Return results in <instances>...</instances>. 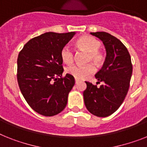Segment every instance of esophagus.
Segmentation results:
<instances>
[{"label": "esophagus", "mask_w": 147, "mask_h": 147, "mask_svg": "<svg viewBox=\"0 0 147 147\" xmlns=\"http://www.w3.org/2000/svg\"><path fill=\"white\" fill-rule=\"evenodd\" d=\"M79 80L78 79H76V78H75V82H76V83H78V82H79Z\"/></svg>", "instance_id": "1"}]
</instances>
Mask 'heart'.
I'll list each match as a JSON object with an SVG mask.
<instances>
[{"instance_id":"obj_1","label":"heart","mask_w":147,"mask_h":147,"mask_svg":"<svg viewBox=\"0 0 147 147\" xmlns=\"http://www.w3.org/2000/svg\"><path fill=\"white\" fill-rule=\"evenodd\" d=\"M76 46L81 50L88 53L87 62H93L94 65H100L104 61V55L99 49L101 43L98 40L92 36H82L76 40ZM61 58L65 64L70 65L74 59V49L69 45H65L61 51ZM67 74L72 75L75 78H86L95 71V67L92 64L87 65H73L66 69Z\"/></svg>"}]
</instances>
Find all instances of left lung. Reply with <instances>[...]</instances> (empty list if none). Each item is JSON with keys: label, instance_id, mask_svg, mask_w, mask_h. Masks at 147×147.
I'll return each mask as SVG.
<instances>
[{"label": "left lung", "instance_id": "8db88e82", "mask_svg": "<svg viewBox=\"0 0 147 147\" xmlns=\"http://www.w3.org/2000/svg\"><path fill=\"white\" fill-rule=\"evenodd\" d=\"M102 41L106 49V59L102 68L95 74L100 87L86 82L83 92L87 110L98 117H107L118 110L128 93L132 74L130 54L121 41L108 33L92 32Z\"/></svg>", "mask_w": 147, "mask_h": 147}]
</instances>
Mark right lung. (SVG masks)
I'll list each match as a JSON object with an SVG mask.
<instances>
[{
  "mask_svg": "<svg viewBox=\"0 0 147 147\" xmlns=\"http://www.w3.org/2000/svg\"><path fill=\"white\" fill-rule=\"evenodd\" d=\"M76 34L47 32L31 39L17 59V80L23 97L35 112L59 114L67 103L74 77L64 71L61 51Z\"/></svg>",
  "mask_w": 147,
  "mask_h": 147,
  "instance_id": "obj_1",
  "label": "right lung"
}]
</instances>
